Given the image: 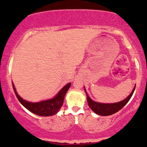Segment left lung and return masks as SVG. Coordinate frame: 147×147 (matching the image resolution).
Listing matches in <instances>:
<instances>
[{
  "label": "left lung",
  "mask_w": 147,
  "mask_h": 147,
  "mask_svg": "<svg viewBox=\"0 0 147 147\" xmlns=\"http://www.w3.org/2000/svg\"><path fill=\"white\" fill-rule=\"evenodd\" d=\"M135 89H136V86L133 88L131 93L130 94L126 99L121 101V102L112 103V104H105V103H99L92 100L90 97L88 95V93L86 92V91L85 87H84V90H85L86 94L87 102L89 107H90L91 110L93 111L94 113H95L96 114L102 116L111 115L115 113L117 111L121 110V109L127 104L128 102L129 101V99H131V97H132Z\"/></svg>",
  "instance_id": "8db88e82"
}]
</instances>
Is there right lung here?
I'll use <instances>...</instances> for the list:
<instances>
[{
    "mask_svg": "<svg viewBox=\"0 0 147 147\" xmlns=\"http://www.w3.org/2000/svg\"><path fill=\"white\" fill-rule=\"evenodd\" d=\"M70 86H71V83L66 84L65 86L61 89L59 92L53 98L38 102H30L23 99L21 96L18 95L12 82V86L15 95L22 105L32 113L39 116H45V117L54 115L59 112V111L60 110L63 105L65 93L67 92L69 88L70 87Z\"/></svg>",
    "mask_w": 147,
    "mask_h": 147,
    "instance_id": "add662e5",
    "label": "right lung"
}]
</instances>
